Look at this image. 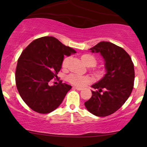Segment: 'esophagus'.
<instances>
[{
    "label": "esophagus",
    "mask_w": 147,
    "mask_h": 147,
    "mask_svg": "<svg viewBox=\"0 0 147 147\" xmlns=\"http://www.w3.org/2000/svg\"><path fill=\"white\" fill-rule=\"evenodd\" d=\"M74 88H75L76 90H82V88H79V87H74Z\"/></svg>",
    "instance_id": "34e87169"
}]
</instances>
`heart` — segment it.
I'll return each mask as SVG.
<instances>
[{
  "mask_svg": "<svg viewBox=\"0 0 147 147\" xmlns=\"http://www.w3.org/2000/svg\"><path fill=\"white\" fill-rule=\"evenodd\" d=\"M82 60L84 64L87 65H91V66H94L96 64V59L95 57L92 55H88V54H86L82 56ZM70 57H65L63 60L62 62V67L64 68H67L70 63ZM67 80L70 84H73L75 86H84L86 85L88 83L90 82V79L86 76H81L76 75V74H70L67 77Z\"/></svg>",
  "mask_w": 147,
  "mask_h": 147,
  "instance_id": "b5f03b06",
  "label": "heart"
}]
</instances>
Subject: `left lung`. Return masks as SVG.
Masks as SVG:
<instances>
[{
  "mask_svg": "<svg viewBox=\"0 0 147 147\" xmlns=\"http://www.w3.org/2000/svg\"><path fill=\"white\" fill-rule=\"evenodd\" d=\"M90 50L104 58L106 73L92 85L97 90H92V97L84 105L92 114L105 117L117 111L129 97L134 84V65L124 49L111 42L102 41Z\"/></svg>",
  "mask_w": 147,
  "mask_h": 147,
  "instance_id": "1",
  "label": "left lung"
}]
</instances>
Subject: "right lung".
Returning <instances> with one entry per match:
<instances>
[{
    "label": "right lung",
    "mask_w": 147,
    "mask_h": 147,
    "mask_svg": "<svg viewBox=\"0 0 147 147\" xmlns=\"http://www.w3.org/2000/svg\"><path fill=\"white\" fill-rule=\"evenodd\" d=\"M76 53L53 36L34 40L22 52L16 65L15 79L19 95L31 109L42 114L59 107L71 86L61 82L49 86L62 66L64 55Z\"/></svg>",
    "instance_id": "add662e5"
}]
</instances>
